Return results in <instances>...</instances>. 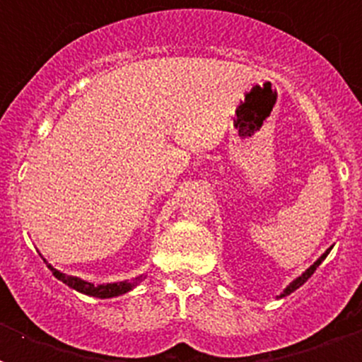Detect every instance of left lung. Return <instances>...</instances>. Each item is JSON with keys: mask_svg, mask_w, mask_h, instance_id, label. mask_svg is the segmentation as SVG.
Wrapping results in <instances>:
<instances>
[{"mask_svg": "<svg viewBox=\"0 0 362 362\" xmlns=\"http://www.w3.org/2000/svg\"><path fill=\"white\" fill-rule=\"evenodd\" d=\"M329 252H331V247H329V250H327V252H325V253H323V255H321V257H320V259H317V261H315V263H314V264H312V267H310V269H308V270H306V272H304V274H303V276H298L297 280L293 281V284H289V286H287V287H286V291L281 293L280 297H286V295H289V293H293V291H295V289H298V287L303 286L304 281L308 280L310 276L314 274V272H315V269H317V267H320V264H321V263H323V259H325V257H327V255H329Z\"/></svg>", "mask_w": 362, "mask_h": 362, "instance_id": "8db88e82", "label": "left lung"}]
</instances>
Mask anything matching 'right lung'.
<instances>
[{"mask_svg":"<svg viewBox=\"0 0 362 362\" xmlns=\"http://www.w3.org/2000/svg\"><path fill=\"white\" fill-rule=\"evenodd\" d=\"M50 270H52V274L56 276L58 280H62L69 287L76 289V291L84 293V295H90V297H99V298L118 297V295H122V293L131 291L133 287L139 286V284L142 281V276H139V278H135V280H131V281L107 284V286H93V284H90V281H84L81 280V278H75V276H67L64 274V272H59V270L52 269V267H50Z\"/></svg>","mask_w":362,"mask_h":362,"instance_id":"add662e5","label":"right lung"}]
</instances>
